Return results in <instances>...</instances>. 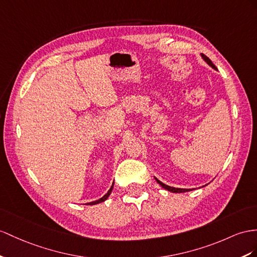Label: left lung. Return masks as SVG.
<instances>
[{
    "mask_svg": "<svg viewBox=\"0 0 257 257\" xmlns=\"http://www.w3.org/2000/svg\"><path fill=\"white\" fill-rule=\"evenodd\" d=\"M202 57L204 58V61H205L209 66H212V67L214 68V69H217L216 68V66L212 63V61L209 60V58L206 56V55H204V54H202ZM156 179V178H155ZM156 181L160 183V185L164 188V189H166V190H168V191H170V192H174V193H182V192H188V191H190V189H179V188H173V187H169V186H166L165 183H163V182H161L159 179H156Z\"/></svg>",
    "mask_w": 257,
    "mask_h": 257,
    "instance_id": "left-lung-1",
    "label": "left lung"
}]
</instances>
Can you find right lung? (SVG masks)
Listing matches in <instances>:
<instances>
[{
	"label": "right lung",
	"mask_w": 257,
	"mask_h": 257,
	"mask_svg": "<svg viewBox=\"0 0 257 257\" xmlns=\"http://www.w3.org/2000/svg\"><path fill=\"white\" fill-rule=\"evenodd\" d=\"M113 187H114V186H111V187H110V189L108 190V192H107L106 194H105L104 196H102L100 200H96V201H94V202H90V203H88L89 205H94V204H98V203H101V202H104V201L106 200L107 197L109 196V194H110V192H111V190H113Z\"/></svg>",
	"instance_id": "right-lung-1"
}]
</instances>
